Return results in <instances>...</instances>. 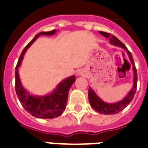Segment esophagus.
I'll return each instance as SVG.
<instances>
[{"mask_svg": "<svg viewBox=\"0 0 148 148\" xmlns=\"http://www.w3.org/2000/svg\"><path fill=\"white\" fill-rule=\"evenodd\" d=\"M78 74H79V75H81V74H82V73H81V71H79L78 72Z\"/></svg>", "mask_w": 148, "mask_h": 148, "instance_id": "34e87169", "label": "esophagus"}]
</instances>
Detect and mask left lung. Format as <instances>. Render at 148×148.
<instances>
[{
  "label": "left lung",
  "instance_id": "obj_1",
  "mask_svg": "<svg viewBox=\"0 0 148 148\" xmlns=\"http://www.w3.org/2000/svg\"><path fill=\"white\" fill-rule=\"evenodd\" d=\"M99 33L101 34V35L107 38H109V41H110V45H114V46H117L121 48H123L124 51H126L128 58L130 59L131 64H132V69H133L134 73V79H133V86L131 88V90L128 91V94L124 98L122 99L121 101H117L115 103H107L101 99L97 95V94L95 92V90H93L92 88L89 87V90H88V99L90 101V106L95 109L96 111H97L100 114H117L122 110H124V108H126L127 106L128 105L130 102L133 100L134 96L135 95L136 90H137V83H138V74H137V70H136L134 62L133 57L132 54L128 49L127 48L126 46L123 44V43L117 39L115 36L110 34L103 32V31H99Z\"/></svg>",
  "mask_w": 148,
  "mask_h": 148
}]
</instances>
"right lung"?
<instances>
[{
	"label": "right lung",
	"mask_w": 148,
	"mask_h": 148,
	"mask_svg": "<svg viewBox=\"0 0 148 148\" xmlns=\"http://www.w3.org/2000/svg\"><path fill=\"white\" fill-rule=\"evenodd\" d=\"M56 30L45 31L38 34L31 42L24 47L17 61L15 68V90L17 97L24 108L34 117L38 118H54L62 114L67 106L68 92L72 84L75 82V76L72 75L58 84L51 93L45 95H34L24 88L20 79L18 69L21 65L24 56L37 38L40 35H53Z\"/></svg>",
	"instance_id": "obj_1"
}]
</instances>
